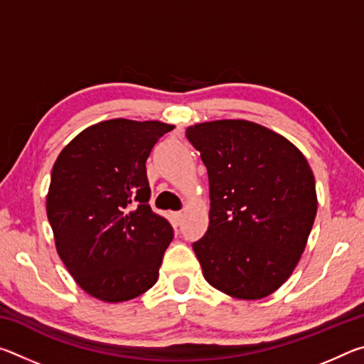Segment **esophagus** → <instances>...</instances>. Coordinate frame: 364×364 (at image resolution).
I'll use <instances>...</instances> for the list:
<instances>
[{
    "mask_svg": "<svg viewBox=\"0 0 364 364\" xmlns=\"http://www.w3.org/2000/svg\"><path fill=\"white\" fill-rule=\"evenodd\" d=\"M171 217H173V221L176 225H180L181 221H183V217H184V213L183 212H175L173 215H171Z\"/></svg>",
    "mask_w": 364,
    "mask_h": 364,
    "instance_id": "esophagus-1",
    "label": "esophagus"
}]
</instances>
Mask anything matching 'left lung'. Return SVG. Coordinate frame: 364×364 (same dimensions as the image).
<instances>
[{
  "label": "left lung",
  "mask_w": 364,
  "mask_h": 364,
  "mask_svg": "<svg viewBox=\"0 0 364 364\" xmlns=\"http://www.w3.org/2000/svg\"><path fill=\"white\" fill-rule=\"evenodd\" d=\"M210 188L204 237L193 244L204 278L231 297L257 300L292 274L316 217L315 176L297 147L247 120L197 123Z\"/></svg>",
  "instance_id": "8db88e82"
}]
</instances>
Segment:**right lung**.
Returning <instances> with one entry per match:
<instances>
[{"instance_id": "obj_1", "label": "right lung", "mask_w": 364, "mask_h": 364, "mask_svg": "<svg viewBox=\"0 0 364 364\" xmlns=\"http://www.w3.org/2000/svg\"><path fill=\"white\" fill-rule=\"evenodd\" d=\"M170 130L162 122H101L54 164L46 212L58 254L96 299L130 300L159 279L173 228L149 205L146 160Z\"/></svg>"}]
</instances>
